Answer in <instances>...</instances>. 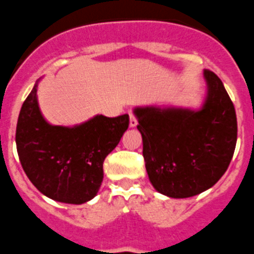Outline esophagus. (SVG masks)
<instances>
[{
	"instance_id": "34e87169",
	"label": "esophagus",
	"mask_w": 254,
	"mask_h": 254,
	"mask_svg": "<svg viewBox=\"0 0 254 254\" xmlns=\"http://www.w3.org/2000/svg\"><path fill=\"white\" fill-rule=\"evenodd\" d=\"M130 127H135L136 125H138V122H136V118L134 114L130 113V123H129Z\"/></svg>"
}]
</instances>
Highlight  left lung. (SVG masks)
I'll return each mask as SVG.
<instances>
[{"label":"left lung","instance_id":"obj_1","mask_svg":"<svg viewBox=\"0 0 254 254\" xmlns=\"http://www.w3.org/2000/svg\"><path fill=\"white\" fill-rule=\"evenodd\" d=\"M207 93L198 110L135 107L148 177L158 192L186 198L204 192L225 173L237 144V115L223 82L204 70Z\"/></svg>","mask_w":254,"mask_h":254}]
</instances>
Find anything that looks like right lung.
<instances>
[{"label":"right lung","instance_id":"obj_1","mask_svg":"<svg viewBox=\"0 0 254 254\" xmlns=\"http://www.w3.org/2000/svg\"><path fill=\"white\" fill-rule=\"evenodd\" d=\"M38 83L20 110L16 148L25 173L52 200L83 204L99 192L105 158L129 127V115H96L74 127L50 125L38 105Z\"/></svg>","mask_w":254,"mask_h":254}]
</instances>
